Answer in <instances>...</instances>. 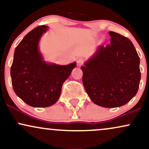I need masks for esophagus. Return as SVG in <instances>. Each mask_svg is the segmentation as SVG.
I'll list each match as a JSON object with an SVG mask.
<instances>
[{"mask_svg":"<svg viewBox=\"0 0 149 149\" xmlns=\"http://www.w3.org/2000/svg\"><path fill=\"white\" fill-rule=\"evenodd\" d=\"M83 63L84 60L82 58H78V60H77V64H78V66H81Z\"/></svg>","mask_w":149,"mask_h":149,"instance_id":"obj_1","label":"esophagus"}]
</instances>
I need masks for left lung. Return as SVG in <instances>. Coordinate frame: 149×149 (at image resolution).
I'll return each mask as SVG.
<instances>
[{
  "label": "left lung",
  "mask_w": 149,
  "mask_h": 149,
  "mask_svg": "<svg viewBox=\"0 0 149 149\" xmlns=\"http://www.w3.org/2000/svg\"><path fill=\"white\" fill-rule=\"evenodd\" d=\"M110 44L100 46L81 67L84 87L93 103L122 106L137 94L141 79L139 57L128 38L109 32Z\"/></svg>",
  "instance_id": "8db88e82"
}]
</instances>
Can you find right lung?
Segmentation results:
<instances>
[{"instance_id":"obj_1","label":"right lung","mask_w":149,"mask_h":149,"mask_svg":"<svg viewBox=\"0 0 149 149\" xmlns=\"http://www.w3.org/2000/svg\"><path fill=\"white\" fill-rule=\"evenodd\" d=\"M48 30L40 26L28 33L15 48L10 75L16 94L35 107L53 105L60 97L62 85L76 62L68 65L46 63L39 51V42Z\"/></svg>"}]
</instances>
